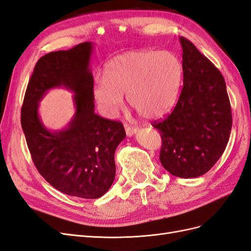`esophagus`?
Listing matches in <instances>:
<instances>
[{"label": "esophagus", "instance_id": "obj_1", "mask_svg": "<svg viewBox=\"0 0 251 251\" xmlns=\"http://www.w3.org/2000/svg\"><path fill=\"white\" fill-rule=\"evenodd\" d=\"M125 126H126V133L127 137H131V136H133L134 134H136V133H137V131H138L137 127L132 126L125 125Z\"/></svg>", "mask_w": 251, "mask_h": 251}]
</instances>
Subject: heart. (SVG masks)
I'll return each instance as SVG.
<instances>
[{
    "instance_id": "heart-1",
    "label": "heart",
    "mask_w": 251,
    "mask_h": 251,
    "mask_svg": "<svg viewBox=\"0 0 251 251\" xmlns=\"http://www.w3.org/2000/svg\"><path fill=\"white\" fill-rule=\"evenodd\" d=\"M183 67L169 51L137 50L123 53L105 66L94 79L93 96L105 117H115L127 102L140 116L157 119L176 104Z\"/></svg>"
}]
</instances>
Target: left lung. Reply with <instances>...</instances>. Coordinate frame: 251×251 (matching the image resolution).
I'll list each match as a JSON object with an SVG mask.
<instances>
[{"instance_id": "8db88e82", "label": "left lung", "mask_w": 251, "mask_h": 251, "mask_svg": "<svg viewBox=\"0 0 251 251\" xmlns=\"http://www.w3.org/2000/svg\"><path fill=\"white\" fill-rule=\"evenodd\" d=\"M183 87L176 107L153 126L160 132V162L172 175L196 178L207 173L229 139L231 108L223 75L195 45L180 37Z\"/></svg>"}]
</instances>
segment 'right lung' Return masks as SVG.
I'll return each mask as SVG.
<instances>
[{
  "label": "right lung",
  "mask_w": 251,
  "mask_h": 251,
  "mask_svg": "<svg viewBox=\"0 0 251 251\" xmlns=\"http://www.w3.org/2000/svg\"><path fill=\"white\" fill-rule=\"evenodd\" d=\"M92 51L93 44L86 42L37 60L21 113L37 171L59 192L83 199H97L109 191L116 174L114 154L126 137L123 124L94 113ZM57 86L75 93V114L64 130L49 131L38 116V103Z\"/></svg>",
  "instance_id": "1"
}]
</instances>
